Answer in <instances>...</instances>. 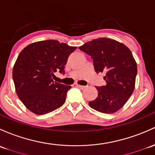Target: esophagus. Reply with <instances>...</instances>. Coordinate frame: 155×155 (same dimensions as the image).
I'll use <instances>...</instances> for the list:
<instances>
[{
	"label": "esophagus",
	"instance_id": "1",
	"mask_svg": "<svg viewBox=\"0 0 155 155\" xmlns=\"http://www.w3.org/2000/svg\"><path fill=\"white\" fill-rule=\"evenodd\" d=\"M76 86H78V87H79L80 89H86V86H81V85H79V84H76Z\"/></svg>",
	"mask_w": 155,
	"mask_h": 155
}]
</instances>
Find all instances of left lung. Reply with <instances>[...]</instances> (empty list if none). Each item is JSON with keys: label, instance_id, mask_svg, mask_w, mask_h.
Returning <instances> with one entry per match:
<instances>
[{"label": "left lung", "instance_id": "obj_1", "mask_svg": "<svg viewBox=\"0 0 155 155\" xmlns=\"http://www.w3.org/2000/svg\"><path fill=\"white\" fill-rule=\"evenodd\" d=\"M79 49L91 56L96 72L106 74V85L96 87L98 95L89 103V106L105 114L120 110L135 87L137 67L131 50L122 43L107 38L89 41Z\"/></svg>", "mask_w": 155, "mask_h": 155}]
</instances>
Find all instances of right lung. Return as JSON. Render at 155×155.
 <instances>
[{
    "label": "right lung",
    "mask_w": 155,
    "mask_h": 155,
    "mask_svg": "<svg viewBox=\"0 0 155 155\" xmlns=\"http://www.w3.org/2000/svg\"><path fill=\"white\" fill-rule=\"evenodd\" d=\"M76 49L47 40L32 43L20 52L12 78L18 97L29 111L42 115L64 104L71 86L54 82L52 78L57 71L64 74L68 58Z\"/></svg>",
    "instance_id": "right-lung-1"
}]
</instances>
